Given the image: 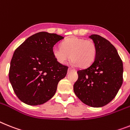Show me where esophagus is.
I'll list each match as a JSON object with an SVG mask.
<instances>
[{
	"instance_id": "34e87169",
	"label": "esophagus",
	"mask_w": 130,
	"mask_h": 130,
	"mask_svg": "<svg viewBox=\"0 0 130 130\" xmlns=\"http://www.w3.org/2000/svg\"><path fill=\"white\" fill-rule=\"evenodd\" d=\"M75 71V70H74L73 69H72V68H71V67H69V68L68 69V72H70V71Z\"/></svg>"
}]
</instances>
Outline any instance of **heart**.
Listing matches in <instances>:
<instances>
[{"instance_id":"b5f03b06","label":"heart","mask_w":130,"mask_h":130,"mask_svg":"<svg viewBox=\"0 0 130 130\" xmlns=\"http://www.w3.org/2000/svg\"><path fill=\"white\" fill-rule=\"evenodd\" d=\"M53 57L61 64H65L71 57L74 65L80 68L89 67L93 63L96 55V45L92 40L71 37L52 50Z\"/></svg>"}]
</instances>
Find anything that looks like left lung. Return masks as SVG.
I'll return each instance as SVG.
<instances>
[{
  "label": "left lung",
  "mask_w": 130,
  "mask_h": 130,
  "mask_svg": "<svg viewBox=\"0 0 130 130\" xmlns=\"http://www.w3.org/2000/svg\"><path fill=\"white\" fill-rule=\"evenodd\" d=\"M89 38L96 45L95 59L89 67L77 71L73 90L84 104L102 107L114 99L122 85L123 63L108 40L96 34Z\"/></svg>",
  "instance_id": "1"
}]
</instances>
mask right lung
<instances>
[{
    "mask_svg": "<svg viewBox=\"0 0 130 130\" xmlns=\"http://www.w3.org/2000/svg\"><path fill=\"white\" fill-rule=\"evenodd\" d=\"M63 38L56 34L41 31L29 37L15 50L9 80L22 102L40 105L54 96L58 83L68 69L57 61L52 53L54 45Z\"/></svg>",
    "mask_w": 130,
    "mask_h": 130,
    "instance_id": "right-lung-1",
    "label": "right lung"
}]
</instances>
